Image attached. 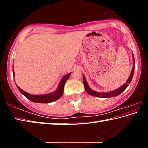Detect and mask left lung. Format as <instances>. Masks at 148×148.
Here are the masks:
<instances>
[{
	"instance_id": "obj_1",
	"label": "left lung",
	"mask_w": 148,
	"mask_h": 148,
	"mask_svg": "<svg viewBox=\"0 0 148 148\" xmlns=\"http://www.w3.org/2000/svg\"><path fill=\"white\" fill-rule=\"evenodd\" d=\"M132 59H133V66H132V71L131 72V74H130V76L128 78V79L127 80L126 84H125L123 86H122L121 87H119L118 89H117L114 91H112L110 92H99L97 91H95L93 90H92L90 87H89L88 84L87 83V81L86 79V77H85V76L84 75L83 76V80H84V85L85 87V89H86V92L87 93L89 94L90 95H92V96L94 97H102V98H110V97H116L117 95H119V94H121L122 92H123L125 89H127V87L129 86V84L131 82V80L132 79V77H133V74H134V55L132 54Z\"/></svg>"
}]
</instances>
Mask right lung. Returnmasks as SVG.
<instances>
[{
	"mask_svg": "<svg viewBox=\"0 0 148 148\" xmlns=\"http://www.w3.org/2000/svg\"><path fill=\"white\" fill-rule=\"evenodd\" d=\"M13 74H14V65H13ZM71 75V73H69L68 74L65 75L60 82L59 84V86L57 87V89L56 91L51 93L46 94V95H31L24 91L22 90L20 87L17 86V89L19 91L23 94L25 97H27V99L30 101H31L34 102H36V103H49V102H52L58 100L60 97H61L62 94H63L64 91V84L66 83V80L69 79V77ZM15 81V80H14Z\"/></svg>",
	"mask_w": 148,
	"mask_h": 148,
	"instance_id": "1",
	"label": "right lung"
}]
</instances>
